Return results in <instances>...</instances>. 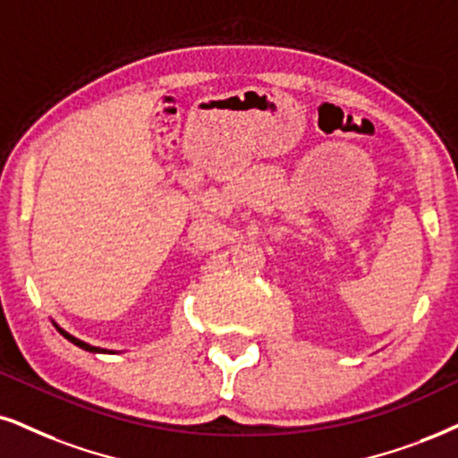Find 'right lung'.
Segmentation results:
<instances>
[{
  "label": "right lung",
  "mask_w": 458,
  "mask_h": 458,
  "mask_svg": "<svg viewBox=\"0 0 458 458\" xmlns=\"http://www.w3.org/2000/svg\"><path fill=\"white\" fill-rule=\"evenodd\" d=\"M55 327H56V325H55ZM56 331H59L61 335L65 337V340H70L72 344H76L78 348H82V350H89V352H108V350H104V348H98V346H89V344H84V342H81V340H76V337L70 335V333L61 329V327H56Z\"/></svg>",
  "instance_id": "right-lung-1"
}]
</instances>
